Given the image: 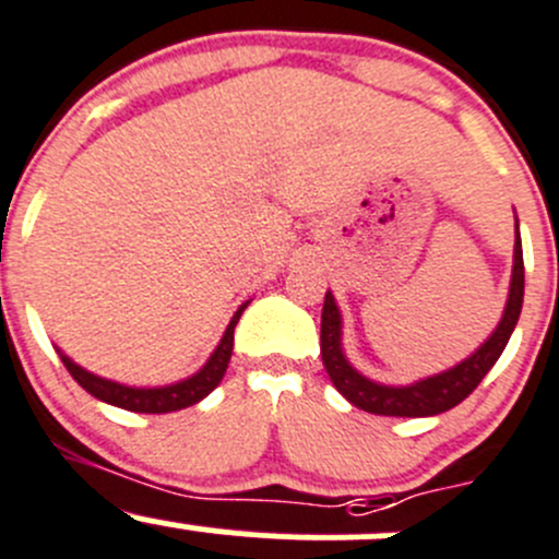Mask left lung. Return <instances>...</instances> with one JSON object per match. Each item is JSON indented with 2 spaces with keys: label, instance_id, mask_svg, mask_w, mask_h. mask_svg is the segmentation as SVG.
<instances>
[{
  "label": "left lung",
  "instance_id": "1",
  "mask_svg": "<svg viewBox=\"0 0 559 559\" xmlns=\"http://www.w3.org/2000/svg\"><path fill=\"white\" fill-rule=\"evenodd\" d=\"M519 229V224H516ZM524 302V257H522V237L516 231V248H513V278H511V295H508L506 313L491 338L459 362L456 368L437 377L424 379V382L409 384V388H388V384H377L357 373L355 368L346 362L344 352H341V317L335 308L333 295H324L322 306V333H319V349H322V362L328 368L330 382L335 384L341 395L349 404L360 406V409L373 412V415H390V417H429L440 415V412L453 409L462 404L469 393L480 384V379L491 371L497 360H500L502 349H506L508 338H511L513 328L519 322Z\"/></svg>",
  "mask_w": 559,
  "mask_h": 559
}]
</instances>
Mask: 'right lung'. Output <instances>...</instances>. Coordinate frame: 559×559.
I'll use <instances>...</instances> for the list:
<instances>
[{"label":"right lung","mask_w":559,"mask_h":559,"mask_svg":"<svg viewBox=\"0 0 559 559\" xmlns=\"http://www.w3.org/2000/svg\"><path fill=\"white\" fill-rule=\"evenodd\" d=\"M242 311H246V306L231 317L229 328H226L224 338H221L218 349L213 352L207 366H204L199 373H193L191 379H186V382L169 384V388H124V384L108 382V379H100L95 377V373L84 371V368L75 366V362L64 355H62V362L70 371V377H73L86 393L106 401V404L122 406V409H130V412H144V415H164V412L186 409V406L197 404V401H202L204 395L213 393V390L218 388L221 379H224L226 366H229L231 360V349H235V324Z\"/></svg>","instance_id":"add662e5"}]
</instances>
